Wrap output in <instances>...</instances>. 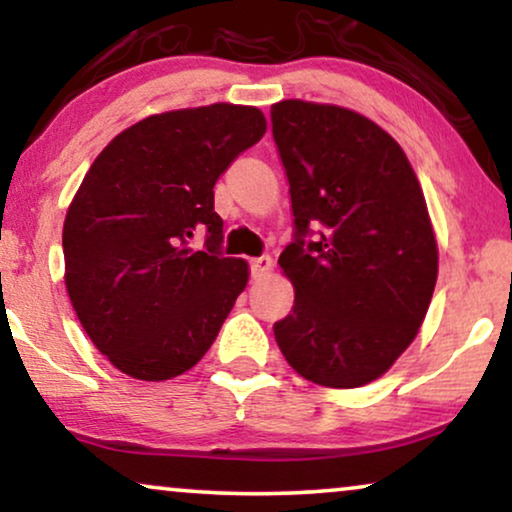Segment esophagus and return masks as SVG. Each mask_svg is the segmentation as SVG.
Returning a JSON list of instances; mask_svg holds the SVG:
<instances>
[{
    "instance_id": "34e87169",
    "label": "esophagus",
    "mask_w": 512,
    "mask_h": 512,
    "mask_svg": "<svg viewBox=\"0 0 512 512\" xmlns=\"http://www.w3.org/2000/svg\"><path fill=\"white\" fill-rule=\"evenodd\" d=\"M271 267H274V262H271L269 255H262V257H255V260H250V274L252 278H264L271 271Z\"/></svg>"
}]
</instances>
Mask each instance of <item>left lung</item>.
Returning <instances> with one entry per match:
<instances>
[{"instance_id":"obj_1","label":"left lung","mask_w":512,"mask_h":512,"mask_svg":"<svg viewBox=\"0 0 512 512\" xmlns=\"http://www.w3.org/2000/svg\"><path fill=\"white\" fill-rule=\"evenodd\" d=\"M271 132L295 217L278 257L295 304L276 342L316 385H368L411 345L435 293L423 189L397 141L349 108L278 101Z\"/></svg>"}]
</instances>
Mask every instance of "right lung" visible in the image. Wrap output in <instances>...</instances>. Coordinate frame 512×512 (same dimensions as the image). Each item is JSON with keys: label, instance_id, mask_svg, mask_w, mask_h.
I'll return each instance as SVG.
<instances>
[{"label": "right lung", "instance_id": "add662e5", "mask_svg": "<svg viewBox=\"0 0 512 512\" xmlns=\"http://www.w3.org/2000/svg\"><path fill=\"white\" fill-rule=\"evenodd\" d=\"M267 132L260 108L212 103L151 115L96 155L63 224L66 288L101 354L170 380L215 342L248 262L222 255L215 181ZM205 230L206 248L190 238Z\"/></svg>", "mask_w": 512, "mask_h": 512}]
</instances>
